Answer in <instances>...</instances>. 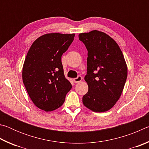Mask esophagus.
Segmentation results:
<instances>
[{
  "label": "esophagus",
  "instance_id": "1",
  "mask_svg": "<svg viewBox=\"0 0 149 149\" xmlns=\"http://www.w3.org/2000/svg\"><path fill=\"white\" fill-rule=\"evenodd\" d=\"M81 80H82V77L81 76V75H78L76 78H74V81L75 83H78V82L81 81Z\"/></svg>",
  "mask_w": 149,
  "mask_h": 149
}]
</instances>
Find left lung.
<instances>
[{"instance_id": "obj_1", "label": "left lung", "mask_w": 149, "mask_h": 149, "mask_svg": "<svg viewBox=\"0 0 149 149\" xmlns=\"http://www.w3.org/2000/svg\"><path fill=\"white\" fill-rule=\"evenodd\" d=\"M88 51L85 80L89 87L83 103L96 112L109 110L120 99L127 76L124 57L114 39L93 30L79 35Z\"/></svg>"}]
</instances>
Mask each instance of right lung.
Returning a JSON list of instances; mask_svg holds the SVG:
<instances>
[{"label":"right lung","mask_w":149,"mask_h":149,"mask_svg":"<svg viewBox=\"0 0 149 149\" xmlns=\"http://www.w3.org/2000/svg\"><path fill=\"white\" fill-rule=\"evenodd\" d=\"M75 34L52 33L33 42L22 70V79L37 107L50 112L61 107L72 84L65 77L61 61Z\"/></svg>","instance_id":"1"}]
</instances>
